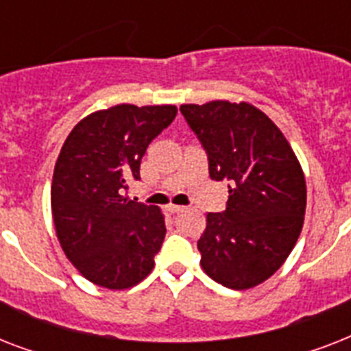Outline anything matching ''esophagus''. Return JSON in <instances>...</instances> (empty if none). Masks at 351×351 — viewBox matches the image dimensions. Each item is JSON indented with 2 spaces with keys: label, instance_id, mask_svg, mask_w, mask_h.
<instances>
[{
  "label": "esophagus",
  "instance_id": "1",
  "mask_svg": "<svg viewBox=\"0 0 351 351\" xmlns=\"http://www.w3.org/2000/svg\"><path fill=\"white\" fill-rule=\"evenodd\" d=\"M167 211H169V213H180V211H184V208H182V206H175V204H169V206H167Z\"/></svg>",
  "mask_w": 351,
  "mask_h": 351
}]
</instances>
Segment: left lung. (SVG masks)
I'll return each instance as SVG.
<instances>
[{
  "mask_svg": "<svg viewBox=\"0 0 351 351\" xmlns=\"http://www.w3.org/2000/svg\"><path fill=\"white\" fill-rule=\"evenodd\" d=\"M180 111L209 160V176L230 187L222 213H208L198 239L200 266L231 289L271 277L297 244L306 180L280 129L251 104H186Z\"/></svg>",
  "mask_w": 351,
  "mask_h": 351,
  "instance_id": "obj_1",
  "label": "left lung"
}]
</instances>
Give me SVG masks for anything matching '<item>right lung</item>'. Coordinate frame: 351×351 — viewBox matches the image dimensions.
Listing matches in <instances>:
<instances>
[{"label":"right lung","instance_id":"right-lung-1","mask_svg":"<svg viewBox=\"0 0 351 351\" xmlns=\"http://www.w3.org/2000/svg\"><path fill=\"white\" fill-rule=\"evenodd\" d=\"M175 117V106L120 104L85 117L63 143L52 175V219L63 253L96 286L132 288L153 271L164 215L125 191L140 180L149 143Z\"/></svg>","mask_w":351,"mask_h":351}]
</instances>
